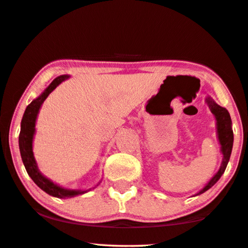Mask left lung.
Masks as SVG:
<instances>
[{
  "mask_svg": "<svg viewBox=\"0 0 248 248\" xmlns=\"http://www.w3.org/2000/svg\"><path fill=\"white\" fill-rule=\"evenodd\" d=\"M206 103L209 105L212 113H213L216 118L218 140H219V143H221V149L223 153V161L217 173H216L213 178H212L210 182L199 192L198 195L202 194L205 191L209 190V188L213 186L214 184L219 180V178H221L227 167V163H229L230 161L232 148H233V141H234L233 130H232V120H231V116L229 111H227L225 108H223L221 106H218L217 104L214 103L211 98H207Z\"/></svg>",
  "mask_w": 248,
  "mask_h": 248,
  "instance_id": "1",
  "label": "left lung"
}]
</instances>
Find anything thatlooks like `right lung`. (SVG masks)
Masks as SVG:
<instances>
[{
    "instance_id": "1",
    "label": "right lung",
    "mask_w": 248,
    "mask_h": 248,
    "mask_svg": "<svg viewBox=\"0 0 248 248\" xmlns=\"http://www.w3.org/2000/svg\"><path fill=\"white\" fill-rule=\"evenodd\" d=\"M69 76L67 75H62V76H58L57 78L52 81L48 87H47L44 93L41 96L37 97L36 99H34L32 103L27 106L25 109L24 115L22 118L21 123V131H19L18 137V145H19V151H21L22 161L24 163V167L26 169L27 173L31 176L35 184L37 186L42 188L43 191H45L47 194L55 196L58 199H66V198H73L78 194H84L86 191H78V190H67L62 186H58L57 184L53 183L52 181L46 179L41 172L38 171L36 161L34 159L33 150H32V143H33V137L35 133V121H36V117L38 113V110L41 108L42 104L44 103V100L53 90L61 84L62 81L67 79Z\"/></svg>"
}]
</instances>
